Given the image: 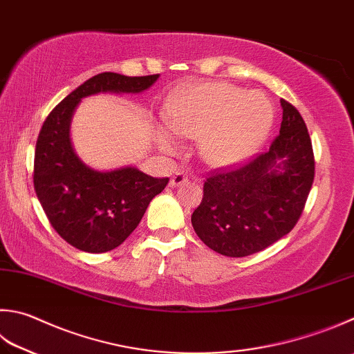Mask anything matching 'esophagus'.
Listing matches in <instances>:
<instances>
[{
    "mask_svg": "<svg viewBox=\"0 0 354 354\" xmlns=\"http://www.w3.org/2000/svg\"><path fill=\"white\" fill-rule=\"evenodd\" d=\"M188 182V174H186V172H183V171H177L174 176L171 177V182H169V185L171 186H180V185H183V183H186Z\"/></svg>",
    "mask_w": 354,
    "mask_h": 354,
    "instance_id": "esophagus-1",
    "label": "esophagus"
}]
</instances>
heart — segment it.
I'll use <instances>...</instances> for the list:
<instances>
[{"label": "heart", "instance_id": "b5f03b06", "mask_svg": "<svg viewBox=\"0 0 354 354\" xmlns=\"http://www.w3.org/2000/svg\"><path fill=\"white\" fill-rule=\"evenodd\" d=\"M272 106L259 91L245 92L228 83L192 86L169 104L166 123L178 137H202V154L214 166L237 165L254 154L272 124ZM163 149H174L160 136Z\"/></svg>", "mask_w": 354, "mask_h": 354}]
</instances>
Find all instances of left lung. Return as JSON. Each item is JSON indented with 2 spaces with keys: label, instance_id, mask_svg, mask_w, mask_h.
I'll return each mask as SVG.
<instances>
[{
  "label": "left lung",
  "instance_id": "obj_1",
  "mask_svg": "<svg viewBox=\"0 0 354 354\" xmlns=\"http://www.w3.org/2000/svg\"><path fill=\"white\" fill-rule=\"evenodd\" d=\"M282 123L270 151L203 185L191 222L218 254L245 257L288 234L301 217L315 180L308 129L295 106L281 100Z\"/></svg>",
  "mask_w": 354,
  "mask_h": 354
}]
</instances>
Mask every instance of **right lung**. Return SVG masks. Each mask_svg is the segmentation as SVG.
<instances>
[{"label":"right lung","mask_w":354,"mask_h":354,"mask_svg":"<svg viewBox=\"0 0 354 354\" xmlns=\"http://www.w3.org/2000/svg\"><path fill=\"white\" fill-rule=\"evenodd\" d=\"M158 77L98 73L58 103L39 131L33 162L37 197L53 230L80 251L106 252L122 245L169 178H154L134 166L97 171L84 165L71 142L73 112L86 97L140 94Z\"/></svg>","instance_id":"obj_1"}]
</instances>
